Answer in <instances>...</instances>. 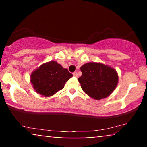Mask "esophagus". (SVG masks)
<instances>
[{"instance_id":"1","label":"esophagus","mask_w":147,"mask_h":147,"mask_svg":"<svg viewBox=\"0 0 147 147\" xmlns=\"http://www.w3.org/2000/svg\"><path fill=\"white\" fill-rule=\"evenodd\" d=\"M73 75H74V76H75V77H76V78L78 76L77 72H74V73H73Z\"/></svg>"}]
</instances>
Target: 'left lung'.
<instances>
[{
	"label": "left lung",
	"mask_w": 147,
	"mask_h": 147,
	"mask_svg": "<svg viewBox=\"0 0 147 147\" xmlns=\"http://www.w3.org/2000/svg\"><path fill=\"white\" fill-rule=\"evenodd\" d=\"M82 75L78 78L85 93L94 100L109 96L116 89L118 75L112 67L97 62H89L80 67Z\"/></svg>",
	"instance_id": "obj_1"
}]
</instances>
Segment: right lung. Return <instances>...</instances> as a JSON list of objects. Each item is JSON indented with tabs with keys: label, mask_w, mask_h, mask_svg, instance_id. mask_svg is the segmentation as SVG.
Masks as SVG:
<instances>
[{
	"label": "right lung",
	"mask_w": 147,
	"mask_h": 147,
	"mask_svg": "<svg viewBox=\"0 0 147 147\" xmlns=\"http://www.w3.org/2000/svg\"><path fill=\"white\" fill-rule=\"evenodd\" d=\"M73 75L55 61L44 63L32 72L30 81L37 94L49 97L64 88Z\"/></svg>",
	"instance_id": "1"
}]
</instances>
